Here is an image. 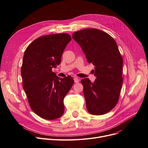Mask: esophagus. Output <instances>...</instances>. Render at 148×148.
Returning a JSON list of instances; mask_svg holds the SVG:
<instances>
[{
  "label": "esophagus",
  "instance_id": "1",
  "mask_svg": "<svg viewBox=\"0 0 148 148\" xmlns=\"http://www.w3.org/2000/svg\"><path fill=\"white\" fill-rule=\"evenodd\" d=\"M73 79H74V82H75V83H77V82H79V81H80V79H79V78L77 77H74Z\"/></svg>",
  "mask_w": 148,
  "mask_h": 148
}]
</instances>
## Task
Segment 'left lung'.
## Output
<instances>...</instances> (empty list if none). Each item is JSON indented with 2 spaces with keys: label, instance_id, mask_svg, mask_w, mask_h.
<instances>
[{
  "label": "left lung",
  "instance_id": "left-lung-1",
  "mask_svg": "<svg viewBox=\"0 0 148 148\" xmlns=\"http://www.w3.org/2000/svg\"><path fill=\"white\" fill-rule=\"evenodd\" d=\"M72 38L81 47L87 62L95 66V81L81 80L88 111L104 114L118 103L123 81V58L117 44L107 33L95 28L75 32Z\"/></svg>",
  "mask_w": 148,
  "mask_h": 148
}]
</instances>
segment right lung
I'll return each mask as SVG.
<instances>
[{
    "instance_id": "right-lung-1",
    "label": "right lung",
    "mask_w": 148,
    "mask_h": 148,
    "mask_svg": "<svg viewBox=\"0 0 148 148\" xmlns=\"http://www.w3.org/2000/svg\"><path fill=\"white\" fill-rule=\"evenodd\" d=\"M71 39L66 33L42 36L24 52L21 67L23 88L31 108L42 119L54 120L63 114V99L74 81L71 76H57L52 69L60 64Z\"/></svg>"
}]
</instances>
